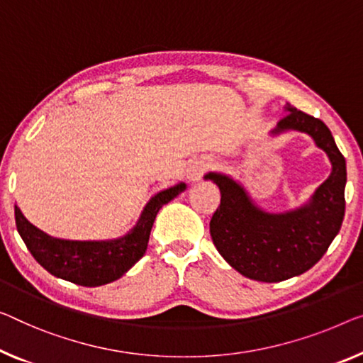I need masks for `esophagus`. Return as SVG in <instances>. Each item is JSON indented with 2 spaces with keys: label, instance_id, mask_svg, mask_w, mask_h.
Listing matches in <instances>:
<instances>
[{
  "label": "esophagus",
  "instance_id": "1",
  "mask_svg": "<svg viewBox=\"0 0 363 363\" xmlns=\"http://www.w3.org/2000/svg\"><path fill=\"white\" fill-rule=\"evenodd\" d=\"M212 166V161L207 158H197L194 160L191 164L187 167V176L191 181H199L200 177L203 176V172Z\"/></svg>",
  "mask_w": 363,
  "mask_h": 363
}]
</instances>
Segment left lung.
<instances>
[{
  "label": "left lung",
  "mask_w": 363,
  "mask_h": 363,
  "mask_svg": "<svg viewBox=\"0 0 363 363\" xmlns=\"http://www.w3.org/2000/svg\"><path fill=\"white\" fill-rule=\"evenodd\" d=\"M270 137L290 130L306 133L331 163V174L300 207L267 212L254 202L241 182L223 172L203 177L220 189L221 200L212 220L213 245L231 267L259 282H282L311 269L339 233L345 212V160L331 130L320 118L295 109L289 102Z\"/></svg>",
  "instance_id": "obj_1"
}]
</instances>
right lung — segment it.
Returning <instances> with one entry per match:
<instances>
[{"mask_svg": "<svg viewBox=\"0 0 363 363\" xmlns=\"http://www.w3.org/2000/svg\"><path fill=\"white\" fill-rule=\"evenodd\" d=\"M186 189V182H179L155 194L133 228L113 240L78 241L50 236L32 225L18 207H14L16 226L27 250L47 272L83 286H99L121 279L143 257L160 208Z\"/></svg>", "mask_w": 363, "mask_h": 363, "instance_id": "right-lung-1", "label": "right lung"}]
</instances>
